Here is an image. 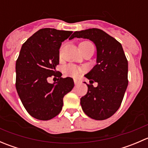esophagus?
Segmentation results:
<instances>
[{
  "label": "esophagus",
  "instance_id": "1",
  "mask_svg": "<svg viewBox=\"0 0 148 148\" xmlns=\"http://www.w3.org/2000/svg\"><path fill=\"white\" fill-rule=\"evenodd\" d=\"M74 84H75L76 85H77L79 84V81L77 79H74Z\"/></svg>",
  "mask_w": 148,
  "mask_h": 148
}]
</instances>
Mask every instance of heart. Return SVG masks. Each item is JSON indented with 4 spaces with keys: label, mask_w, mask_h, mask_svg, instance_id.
Wrapping results in <instances>:
<instances>
[{
    "label": "heart",
    "mask_w": 148,
    "mask_h": 148,
    "mask_svg": "<svg viewBox=\"0 0 148 148\" xmlns=\"http://www.w3.org/2000/svg\"><path fill=\"white\" fill-rule=\"evenodd\" d=\"M91 44H92V43L89 42V41H83V42L80 43L79 46H85L91 45ZM64 72L67 75L71 76V77H78L82 72V69L75 65L69 64L64 67Z\"/></svg>",
    "instance_id": "b5f03b06"
}]
</instances>
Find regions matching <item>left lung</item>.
Wrapping results in <instances>:
<instances>
[{"label":"left lung","mask_w":148,"mask_h":148,"mask_svg":"<svg viewBox=\"0 0 148 148\" xmlns=\"http://www.w3.org/2000/svg\"><path fill=\"white\" fill-rule=\"evenodd\" d=\"M76 37L91 40L97 47V64L85 75L91 84L80 99L82 108L91 118L106 120L118 110L123 99L128 85L127 60L120 43L102 30L75 31L69 39ZM94 82H98L97 88Z\"/></svg>","instance_id":"1"}]
</instances>
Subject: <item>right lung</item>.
Segmentation results:
<instances>
[{"mask_svg": "<svg viewBox=\"0 0 148 148\" xmlns=\"http://www.w3.org/2000/svg\"><path fill=\"white\" fill-rule=\"evenodd\" d=\"M71 34L41 28L22 45L16 63V87L23 107L34 118L49 120L58 115L64 97L74 87L72 78H62L56 70L62 43ZM51 76L58 77L56 83L47 82Z\"/></svg>", "mask_w": 148, "mask_h": 148, "instance_id": "obj_1", "label": "right lung"}]
</instances>
